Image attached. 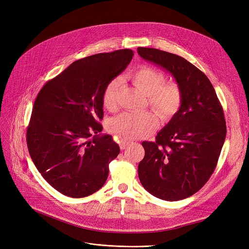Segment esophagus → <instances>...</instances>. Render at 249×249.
<instances>
[{"instance_id":"34e87169","label":"esophagus","mask_w":249,"mask_h":249,"mask_svg":"<svg viewBox=\"0 0 249 249\" xmlns=\"http://www.w3.org/2000/svg\"><path fill=\"white\" fill-rule=\"evenodd\" d=\"M130 144V141L127 139H120L119 140V146L121 149H125Z\"/></svg>"}]
</instances>
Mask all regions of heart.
Segmentation results:
<instances>
[{
	"label": "heart",
	"instance_id": "b5f03b06",
	"mask_svg": "<svg viewBox=\"0 0 249 249\" xmlns=\"http://www.w3.org/2000/svg\"><path fill=\"white\" fill-rule=\"evenodd\" d=\"M127 78L147 97V105L160 115L162 120L169 121L177 115L182 103V90L176 81H165L164 74L149 65H140L127 74ZM121 81L113 78L104 88L102 102L109 111L118 107ZM159 117L152 111L141 114L123 113L109 123L110 132L121 139H135L151 134L158 128Z\"/></svg>",
	"mask_w": 249,
	"mask_h": 249
}]
</instances>
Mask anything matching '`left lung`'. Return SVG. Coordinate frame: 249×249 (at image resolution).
<instances>
[{"instance_id":"8db88e82","label":"left lung","mask_w":249,"mask_h":249,"mask_svg":"<svg viewBox=\"0 0 249 249\" xmlns=\"http://www.w3.org/2000/svg\"><path fill=\"white\" fill-rule=\"evenodd\" d=\"M137 52L171 72L182 90L177 115L154 142H142L138 177L154 197L179 201L201 190L215 171L226 136L223 108L206 74L184 57L156 48Z\"/></svg>"}]
</instances>
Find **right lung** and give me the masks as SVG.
<instances>
[{
	"label": "right lung",
	"mask_w": 249,
	"mask_h": 249,
	"mask_svg": "<svg viewBox=\"0 0 249 249\" xmlns=\"http://www.w3.org/2000/svg\"><path fill=\"white\" fill-rule=\"evenodd\" d=\"M132 56L131 49H119L76 60L35 99L26 134L28 150L43 178L64 196L88 197L107 180L109 163L120 148L111 135H97L103 130L102 94Z\"/></svg>",
	"instance_id": "obj_1"
}]
</instances>
